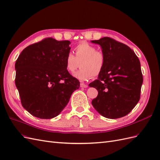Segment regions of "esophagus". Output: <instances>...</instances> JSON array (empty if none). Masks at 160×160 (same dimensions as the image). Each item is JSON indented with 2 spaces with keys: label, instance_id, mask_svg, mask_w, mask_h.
Wrapping results in <instances>:
<instances>
[{
  "label": "esophagus",
  "instance_id": "1",
  "mask_svg": "<svg viewBox=\"0 0 160 160\" xmlns=\"http://www.w3.org/2000/svg\"><path fill=\"white\" fill-rule=\"evenodd\" d=\"M80 87H82V88H87V87H88V85L87 84H85L84 83H81L80 84Z\"/></svg>",
  "mask_w": 160,
  "mask_h": 160
}]
</instances>
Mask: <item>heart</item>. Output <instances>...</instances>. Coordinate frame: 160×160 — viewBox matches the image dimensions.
Instances as JSON below:
<instances>
[{"mask_svg": "<svg viewBox=\"0 0 160 160\" xmlns=\"http://www.w3.org/2000/svg\"><path fill=\"white\" fill-rule=\"evenodd\" d=\"M75 56L69 52L65 58V68L69 73H74L80 65L81 69L74 77L86 81L92 76L101 74L105 64V55L103 51L97 50L95 46L82 42L75 47Z\"/></svg>", "mask_w": 160, "mask_h": 160, "instance_id": "obj_1", "label": "heart"}]
</instances>
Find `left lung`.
<instances>
[{
  "instance_id": "8db88e82",
  "label": "left lung",
  "mask_w": 160,
  "mask_h": 160,
  "mask_svg": "<svg viewBox=\"0 0 160 160\" xmlns=\"http://www.w3.org/2000/svg\"><path fill=\"white\" fill-rule=\"evenodd\" d=\"M91 42L99 44L105 55L103 70L88 85L98 91L92 105L103 117H124L140 99L143 81L140 61L129 47L111 38Z\"/></svg>"
}]
</instances>
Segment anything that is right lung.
I'll list each match as a JSON object with an SVG mask.
<instances>
[{
  "label": "right lung",
  "mask_w": 160,
  "mask_h": 160,
  "mask_svg": "<svg viewBox=\"0 0 160 160\" xmlns=\"http://www.w3.org/2000/svg\"><path fill=\"white\" fill-rule=\"evenodd\" d=\"M69 40L52 38L24 48L16 61L15 85L23 108L32 116L51 119L62 112L80 82L65 68Z\"/></svg>",
  "instance_id": "right-lung-1"
}]
</instances>
